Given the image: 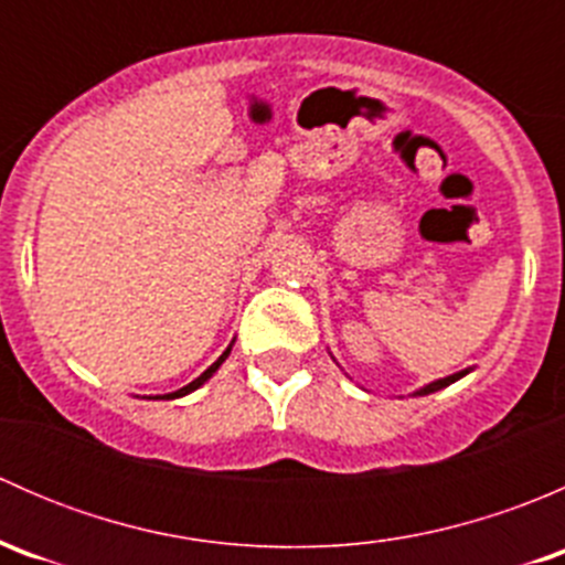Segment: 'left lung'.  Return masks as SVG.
<instances>
[{"mask_svg":"<svg viewBox=\"0 0 565 565\" xmlns=\"http://www.w3.org/2000/svg\"><path fill=\"white\" fill-rule=\"evenodd\" d=\"M470 372H472V366H470V369H461V372H457V374H448V377H440V380H435V383H429V385H424V388L413 391V396H429V393H435V391H443V388H448V385H451V383H457V380H461V377H465V374H470Z\"/></svg>","mask_w":565,"mask_h":565,"instance_id":"obj_1","label":"left lung"}]
</instances>
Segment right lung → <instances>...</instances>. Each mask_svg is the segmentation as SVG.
I'll list each match as a JSON object with an SVG mask.
<instances>
[{
	"label": "right lung",
	"mask_w": 565,
	"mask_h": 565,
	"mask_svg": "<svg viewBox=\"0 0 565 565\" xmlns=\"http://www.w3.org/2000/svg\"><path fill=\"white\" fill-rule=\"evenodd\" d=\"M232 347H235V341H232V344H230V347H226V350H224V352H221V358H218V361H215V363H213V366H210V369H204V372H202V374H199V377H196V380H193V383L182 385V388H180V391H172V393H161V396H150V398H180V396H188V393H193V391H196V388H202V385H204V383H207V380H210V377H213V374H215V372H218V369H221V363H224V361H226V358H230Z\"/></svg>",
	"instance_id": "right-lung-1"
}]
</instances>
